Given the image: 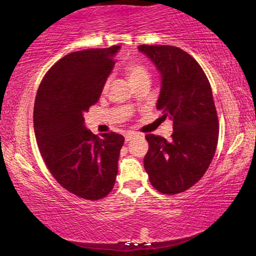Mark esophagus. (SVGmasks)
Wrapping results in <instances>:
<instances>
[{
	"label": "esophagus",
	"instance_id": "34e87169",
	"mask_svg": "<svg viewBox=\"0 0 256 256\" xmlns=\"http://www.w3.org/2000/svg\"><path fill=\"white\" fill-rule=\"evenodd\" d=\"M136 136H138V133H133V132H131V133H126V136H125V141H126V142L131 141L132 138H134Z\"/></svg>",
	"mask_w": 256,
	"mask_h": 256
}]
</instances>
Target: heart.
Returning <instances> with one entry per match:
<instances>
[{"label":"heart","mask_w":256,"mask_h":256,"mask_svg":"<svg viewBox=\"0 0 256 256\" xmlns=\"http://www.w3.org/2000/svg\"><path fill=\"white\" fill-rule=\"evenodd\" d=\"M126 71L132 84L141 79H150L149 71L146 70L144 66H141V64H130L126 68ZM107 86H108V82L105 84V89L107 88Z\"/></svg>","instance_id":"obj_1"}]
</instances>
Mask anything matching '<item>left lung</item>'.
Here are the masks:
<instances>
[{
	"instance_id": "1",
	"label": "left lung",
	"mask_w": 256,
	"mask_h": 256,
	"mask_svg": "<svg viewBox=\"0 0 256 256\" xmlns=\"http://www.w3.org/2000/svg\"><path fill=\"white\" fill-rule=\"evenodd\" d=\"M138 48L160 73L157 110L172 120L174 130L170 141L146 134L144 170L159 192H184L204 175L218 142V118L209 80L196 60L178 47Z\"/></svg>"
}]
</instances>
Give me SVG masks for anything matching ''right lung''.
Instances as JSON below:
<instances>
[{
    "instance_id": "right-lung-1",
    "label": "right lung",
    "mask_w": 256,
    "mask_h": 256,
    "mask_svg": "<svg viewBox=\"0 0 256 256\" xmlns=\"http://www.w3.org/2000/svg\"><path fill=\"white\" fill-rule=\"evenodd\" d=\"M120 46L86 50L56 62L40 84L34 106L37 144L52 175L64 188L86 200L112 190L124 138L84 125V112L100 97Z\"/></svg>"
}]
</instances>
